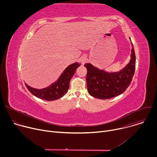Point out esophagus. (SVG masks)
I'll return each instance as SVG.
<instances>
[{
    "mask_svg": "<svg viewBox=\"0 0 157 157\" xmlns=\"http://www.w3.org/2000/svg\"><path fill=\"white\" fill-rule=\"evenodd\" d=\"M81 61H82V63H84V62H86V57H84V56H83V57L81 58Z\"/></svg>",
    "mask_w": 157,
    "mask_h": 157,
    "instance_id": "34e87169",
    "label": "esophagus"
}]
</instances>
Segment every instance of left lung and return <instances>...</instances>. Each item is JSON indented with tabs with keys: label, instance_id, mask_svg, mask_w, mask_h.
<instances>
[{
	"label": "left lung",
	"instance_id": "obj_1",
	"mask_svg": "<svg viewBox=\"0 0 157 157\" xmlns=\"http://www.w3.org/2000/svg\"><path fill=\"white\" fill-rule=\"evenodd\" d=\"M131 59L120 72L106 73L86 63V83L89 94L94 98L107 99L122 94L130 84L136 70V55L133 44Z\"/></svg>",
	"mask_w": 157,
	"mask_h": 157
}]
</instances>
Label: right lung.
I'll return each mask as SVG.
<instances>
[{"label":"right lung","mask_w":157,"mask_h":157,"mask_svg":"<svg viewBox=\"0 0 157 157\" xmlns=\"http://www.w3.org/2000/svg\"><path fill=\"white\" fill-rule=\"evenodd\" d=\"M80 64L75 63L68 66L61 74L58 81L50 87L43 89H36L31 87L26 83L29 91L35 96L45 101H54L62 98L68 91L70 82Z\"/></svg>","instance_id":"right-lung-1"}]
</instances>
